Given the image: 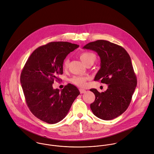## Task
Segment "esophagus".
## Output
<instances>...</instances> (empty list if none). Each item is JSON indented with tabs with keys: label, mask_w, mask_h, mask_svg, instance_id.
<instances>
[{
	"label": "esophagus",
	"mask_w": 154,
	"mask_h": 154,
	"mask_svg": "<svg viewBox=\"0 0 154 154\" xmlns=\"http://www.w3.org/2000/svg\"><path fill=\"white\" fill-rule=\"evenodd\" d=\"M79 91H80V94H84V93L86 92V90H85V89H80Z\"/></svg>",
	"instance_id": "34e87169"
}]
</instances>
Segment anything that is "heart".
Masks as SVG:
<instances>
[{
    "label": "heart",
    "mask_w": 154,
    "mask_h": 154,
    "mask_svg": "<svg viewBox=\"0 0 154 154\" xmlns=\"http://www.w3.org/2000/svg\"><path fill=\"white\" fill-rule=\"evenodd\" d=\"M80 58L82 60V61L86 65L91 62L94 63L95 61L96 60L95 54L91 52H85L82 53L80 55ZM69 59L66 58L63 61V68L65 69L67 68L69 65ZM87 79H88V77L85 76L75 75L72 77L70 79V82L77 86L83 87L86 85V82Z\"/></svg>",
    "instance_id": "b5f03b06"
}]
</instances>
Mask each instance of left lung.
Returning a JSON list of instances; mask_svg holds the SVG:
<instances>
[{"label": "left lung", "mask_w": 154, "mask_h": 154, "mask_svg": "<svg viewBox=\"0 0 154 154\" xmlns=\"http://www.w3.org/2000/svg\"><path fill=\"white\" fill-rule=\"evenodd\" d=\"M93 50L100 57V69L94 80L108 85L107 89L95 95L90 106L94 115L103 120H112L121 115L128 107L137 86V77L131 57L121 46L106 40H97L83 47Z\"/></svg>", "instance_id": "obj_1"}]
</instances>
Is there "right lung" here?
I'll return each instance as SVG.
<instances>
[{
  "label": "right lung",
  "instance_id": "obj_1",
  "mask_svg": "<svg viewBox=\"0 0 154 154\" xmlns=\"http://www.w3.org/2000/svg\"><path fill=\"white\" fill-rule=\"evenodd\" d=\"M79 47L68 42H51L37 48L27 59L20 75L27 105L32 114L48 124H56L68 114L80 94L70 83L59 91L53 89L54 79L63 74V60Z\"/></svg>",
  "mask_w": 154,
  "mask_h": 154
}]
</instances>
